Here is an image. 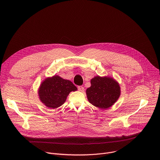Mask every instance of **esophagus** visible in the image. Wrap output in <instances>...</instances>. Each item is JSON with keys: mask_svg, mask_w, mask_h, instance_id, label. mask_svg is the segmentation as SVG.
Wrapping results in <instances>:
<instances>
[{"mask_svg": "<svg viewBox=\"0 0 160 160\" xmlns=\"http://www.w3.org/2000/svg\"><path fill=\"white\" fill-rule=\"evenodd\" d=\"M78 89L79 91H80V92H83L84 91V87L82 86H78Z\"/></svg>", "mask_w": 160, "mask_h": 160, "instance_id": "1", "label": "esophagus"}]
</instances>
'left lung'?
<instances>
[{
	"mask_svg": "<svg viewBox=\"0 0 160 160\" xmlns=\"http://www.w3.org/2000/svg\"><path fill=\"white\" fill-rule=\"evenodd\" d=\"M90 83L86 90L87 97L90 104L98 108L108 109L120 98V84L112 77L96 76L91 79Z\"/></svg>",
	"mask_w": 160,
	"mask_h": 160,
	"instance_id": "left-lung-1",
	"label": "left lung"
}]
</instances>
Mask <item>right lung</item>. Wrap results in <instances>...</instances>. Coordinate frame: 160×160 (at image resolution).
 I'll list each match as a JSON object with an SVG mask.
<instances>
[{"label": "right lung", "mask_w": 160, "mask_h": 160, "mask_svg": "<svg viewBox=\"0 0 160 160\" xmlns=\"http://www.w3.org/2000/svg\"><path fill=\"white\" fill-rule=\"evenodd\" d=\"M77 90L70 80L58 75L45 78L40 84L38 94L40 101L49 108L56 109L62 105L69 94Z\"/></svg>", "instance_id": "right-lung-1"}]
</instances>
